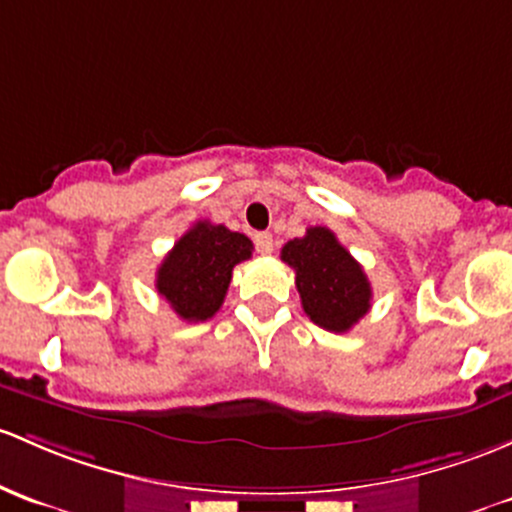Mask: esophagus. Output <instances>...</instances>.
<instances>
[{"instance_id":"34e87169","label":"esophagus","mask_w":512,"mask_h":512,"mask_svg":"<svg viewBox=\"0 0 512 512\" xmlns=\"http://www.w3.org/2000/svg\"><path fill=\"white\" fill-rule=\"evenodd\" d=\"M255 250L260 252V255H270L274 250V240L270 233H257L255 235Z\"/></svg>"}]
</instances>
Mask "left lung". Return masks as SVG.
Returning <instances> with one entry per match:
<instances>
[{
	"label": "left lung",
	"instance_id": "8db88e82",
	"mask_svg": "<svg viewBox=\"0 0 512 512\" xmlns=\"http://www.w3.org/2000/svg\"><path fill=\"white\" fill-rule=\"evenodd\" d=\"M282 260L297 272L306 316L331 333H346L370 311L368 274L328 228L306 230L282 247Z\"/></svg>",
	"mask_w": 512,
	"mask_h": 512
}]
</instances>
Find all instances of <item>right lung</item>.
<instances>
[{
  "instance_id": "obj_1",
  "label": "right lung",
  "mask_w": 512,
  "mask_h": 512,
  "mask_svg": "<svg viewBox=\"0 0 512 512\" xmlns=\"http://www.w3.org/2000/svg\"><path fill=\"white\" fill-rule=\"evenodd\" d=\"M252 257V240L225 225L198 220L157 270V292L188 321H208L223 306L233 267Z\"/></svg>"
}]
</instances>
